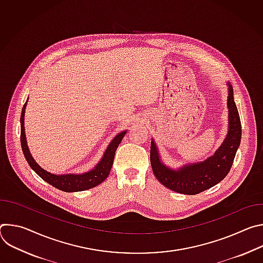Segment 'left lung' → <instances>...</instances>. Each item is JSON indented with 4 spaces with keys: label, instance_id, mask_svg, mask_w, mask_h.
<instances>
[{
    "label": "left lung",
    "instance_id": "left-lung-1",
    "mask_svg": "<svg viewBox=\"0 0 263 263\" xmlns=\"http://www.w3.org/2000/svg\"><path fill=\"white\" fill-rule=\"evenodd\" d=\"M229 85V131L226 139L213 156L203 162L185 165L178 171L161 163L158 149L151 142V165L155 177L168 190L183 195H198L219 183L228 175L241 139V124L234 102L233 88Z\"/></svg>",
    "mask_w": 263,
    "mask_h": 263
}]
</instances>
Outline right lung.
<instances>
[{
  "label": "right lung",
  "mask_w": 263,
  "mask_h": 263,
  "mask_svg": "<svg viewBox=\"0 0 263 263\" xmlns=\"http://www.w3.org/2000/svg\"><path fill=\"white\" fill-rule=\"evenodd\" d=\"M25 103L23 110H22V116H21V144H22V149L24 156L29 163L30 167L39 175L42 179H44L46 182L51 184L52 186L56 187V189L65 192V193H73V192H82L86 191L89 189H92V187H96L97 185L101 184L109 175L110 170L112 167V164H114L115 160V155L116 151L122 141L123 137L126 134V131L121 132L118 134L114 140L110 142L108 145L106 152L102 158V160L97 164V166L85 174L81 175H53L45 170H43L39 164L35 162L33 159L32 155L29 152V148L27 145V140H26V135H25V127H24V118H25V108H26Z\"/></svg>",
  "instance_id": "obj_1"
}]
</instances>
